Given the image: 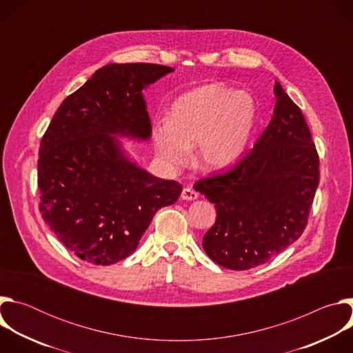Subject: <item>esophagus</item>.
Listing matches in <instances>:
<instances>
[{"label": "esophagus", "mask_w": 353, "mask_h": 353, "mask_svg": "<svg viewBox=\"0 0 353 353\" xmlns=\"http://www.w3.org/2000/svg\"><path fill=\"white\" fill-rule=\"evenodd\" d=\"M198 198V192L194 191L191 187H185L183 188L181 191V199H185V201H194Z\"/></svg>", "instance_id": "1"}]
</instances>
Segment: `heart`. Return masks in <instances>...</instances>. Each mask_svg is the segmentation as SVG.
<instances>
[{"instance_id": "b5f03b06", "label": "heart", "mask_w": 353, "mask_h": 353, "mask_svg": "<svg viewBox=\"0 0 353 353\" xmlns=\"http://www.w3.org/2000/svg\"><path fill=\"white\" fill-rule=\"evenodd\" d=\"M257 119L253 96L223 83L198 86L174 100L169 121L154 128L159 157L184 166L196 144V162L207 170L236 163L248 145Z\"/></svg>"}]
</instances>
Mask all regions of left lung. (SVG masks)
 <instances>
[{"mask_svg": "<svg viewBox=\"0 0 353 353\" xmlns=\"http://www.w3.org/2000/svg\"><path fill=\"white\" fill-rule=\"evenodd\" d=\"M274 93V116L253 149L229 172L194 184L216 208L203 247L229 270L265 264L296 241L319 187L320 162L306 120L279 82Z\"/></svg>", "mask_w": 353, "mask_h": 353, "instance_id": "8db88e82", "label": "left lung"}]
</instances>
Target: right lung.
Here are the masks:
<instances>
[{"label": "right lung", "instance_id": "1", "mask_svg": "<svg viewBox=\"0 0 353 353\" xmlns=\"http://www.w3.org/2000/svg\"><path fill=\"white\" fill-rule=\"evenodd\" d=\"M173 71L145 63L99 68L64 99L41 138L39 210L59 240L89 264L131 256L157 211L180 196V183L141 169L117 138H150L142 90Z\"/></svg>", "mask_w": 353, "mask_h": 353}]
</instances>
